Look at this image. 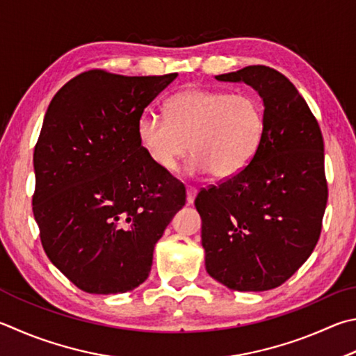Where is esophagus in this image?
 Returning <instances> with one entry per match:
<instances>
[{
	"instance_id": "1",
	"label": "esophagus",
	"mask_w": 356,
	"mask_h": 356,
	"mask_svg": "<svg viewBox=\"0 0 356 356\" xmlns=\"http://www.w3.org/2000/svg\"><path fill=\"white\" fill-rule=\"evenodd\" d=\"M196 195H197V190H196V188H191V186H188V188H186V204L191 205L193 202H195Z\"/></svg>"
}]
</instances>
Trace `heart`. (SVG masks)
<instances>
[{
    "label": "heart",
    "instance_id": "obj_1",
    "mask_svg": "<svg viewBox=\"0 0 356 356\" xmlns=\"http://www.w3.org/2000/svg\"><path fill=\"white\" fill-rule=\"evenodd\" d=\"M264 131V111L255 96L205 88L174 95L166 102V118L145 112L137 122L140 145L160 171L172 172L191 147L195 156L185 172H211L221 180L238 176L250 165Z\"/></svg>",
    "mask_w": 356,
    "mask_h": 356
}]
</instances>
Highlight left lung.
<instances>
[{"instance_id":"8db88e82","label":"left lung","mask_w":356,"mask_h":356,"mask_svg":"<svg viewBox=\"0 0 356 356\" xmlns=\"http://www.w3.org/2000/svg\"><path fill=\"white\" fill-rule=\"evenodd\" d=\"M215 79L254 88L266 131L243 172L195 200L205 269L229 289L268 291L285 283L319 240L328 197L324 140L305 99L274 68L252 65Z\"/></svg>"}]
</instances>
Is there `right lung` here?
<instances>
[{"mask_svg":"<svg viewBox=\"0 0 356 356\" xmlns=\"http://www.w3.org/2000/svg\"><path fill=\"white\" fill-rule=\"evenodd\" d=\"M176 77L92 70L67 82L44 113L32 210L51 263L86 293L140 286L185 205V186L152 163L137 137L143 111Z\"/></svg>","mask_w":356,"mask_h":356,"instance_id":"add662e5","label":"right lung"}]
</instances>
